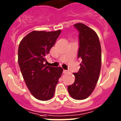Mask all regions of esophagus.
I'll return each mask as SVG.
<instances>
[{"label": "esophagus", "mask_w": 121, "mask_h": 121, "mask_svg": "<svg viewBox=\"0 0 121 121\" xmlns=\"http://www.w3.org/2000/svg\"><path fill=\"white\" fill-rule=\"evenodd\" d=\"M68 72V70H63V73H67Z\"/></svg>", "instance_id": "esophagus-1"}]
</instances>
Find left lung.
I'll return each instance as SVG.
<instances>
[{
  "mask_svg": "<svg viewBox=\"0 0 121 121\" xmlns=\"http://www.w3.org/2000/svg\"><path fill=\"white\" fill-rule=\"evenodd\" d=\"M74 26L79 32L78 58L81 60L80 69L74 73L75 81L68 86L70 95L82 100L91 94L99 79L101 67V47L96 32L85 25L78 23Z\"/></svg>",
  "mask_w": 121,
  "mask_h": 121,
  "instance_id": "obj_1",
  "label": "left lung"
}]
</instances>
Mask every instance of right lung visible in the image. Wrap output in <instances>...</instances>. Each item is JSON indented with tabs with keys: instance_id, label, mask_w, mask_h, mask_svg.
Returning a JSON list of instances; mask_svg holds the SVG:
<instances>
[{
	"instance_id": "1",
	"label": "right lung",
	"mask_w": 121,
	"mask_h": 121,
	"mask_svg": "<svg viewBox=\"0 0 121 121\" xmlns=\"http://www.w3.org/2000/svg\"><path fill=\"white\" fill-rule=\"evenodd\" d=\"M61 33L33 31L21 42L18 49V62L25 84L33 96L40 100L53 98L59 79L62 73L61 67L44 64L50 52Z\"/></svg>"
}]
</instances>
